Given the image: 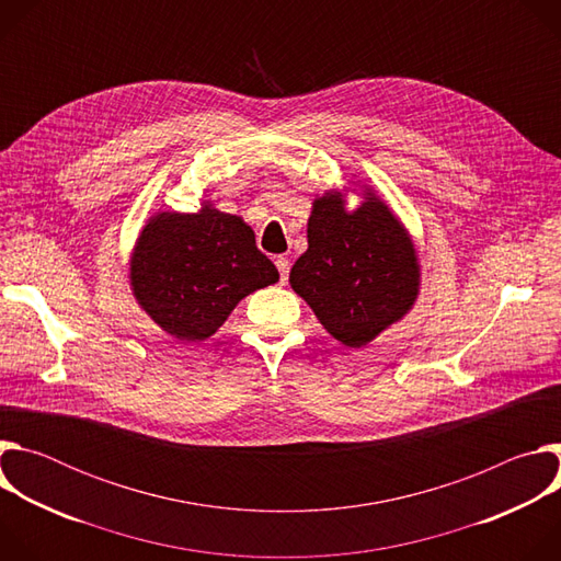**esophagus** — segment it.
<instances>
[{"mask_svg":"<svg viewBox=\"0 0 561 561\" xmlns=\"http://www.w3.org/2000/svg\"><path fill=\"white\" fill-rule=\"evenodd\" d=\"M275 266H277V271H279L282 282H286V279H288V273H290V262H288V257L279 255V257L275 260Z\"/></svg>","mask_w":561,"mask_h":561,"instance_id":"34e87169","label":"esophagus"}]
</instances>
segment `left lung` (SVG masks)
<instances>
[{"mask_svg":"<svg viewBox=\"0 0 561 561\" xmlns=\"http://www.w3.org/2000/svg\"><path fill=\"white\" fill-rule=\"evenodd\" d=\"M417 277L407 230L377 197L351 215L337 193L314 202L290 286L335 340L353 348L375 340L413 306Z\"/></svg>","mask_w":561,"mask_h":561,"instance_id":"8db88e82","label":"left lung"}]
</instances>
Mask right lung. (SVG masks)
Returning a JSON list of instances; mask_svg holds the SVG:
<instances>
[{"label":"right lung","instance_id":"obj_1","mask_svg":"<svg viewBox=\"0 0 561 561\" xmlns=\"http://www.w3.org/2000/svg\"><path fill=\"white\" fill-rule=\"evenodd\" d=\"M277 279L251 226L210 206L195 215H154L139 234L130 266L141 308L188 342L210 337L239 299Z\"/></svg>","mask_w":561,"mask_h":561}]
</instances>
